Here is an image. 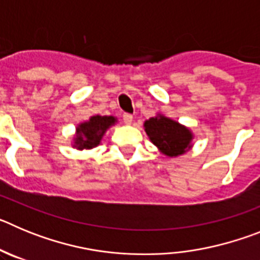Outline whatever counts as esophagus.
I'll return each instance as SVG.
<instances>
[{"label": "esophagus", "mask_w": 260, "mask_h": 260, "mask_svg": "<svg viewBox=\"0 0 260 260\" xmlns=\"http://www.w3.org/2000/svg\"><path fill=\"white\" fill-rule=\"evenodd\" d=\"M122 118H123V122L126 123V125H130V123L133 122V116L132 114H128V113H125L122 116Z\"/></svg>", "instance_id": "obj_1"}]
</instances>
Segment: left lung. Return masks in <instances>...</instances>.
<instances>
[{
    "instance_id": "left-lung-1",
    "label": "left lung",
    "mask_w": 260,
    "mask_h": 260,
    "mask_svg": "<svg viewBox=\"0 0 260 260\" xmlns=\"http://www.w3.org/2000/svg\"><path fill=\"white\" fill-rule=\"evenodd\" d=\"M144 132L158 151L169 157L183 155L192 147L191 130L164 114L144 121Z\"/></svg>"
}]
</instances>
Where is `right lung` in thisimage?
Listing matches in <instances>:
<instances>
[{"mask_svg": "<svg viewBox=\"0 0 260 260\" xmlns=\"http://www.w3.org/2000/svg\"><path fill=\"white\" fill-rule=\"evenodd\" d=\"M116 122L114 116H92L88 121L78 125L73 147L80 151L92 150L100 144L108 128Z\"/></svg>", "mask_w": 260, "mask_h": 260, "instance_id": "obj_1", "label": "right lung"}]
</instances>
